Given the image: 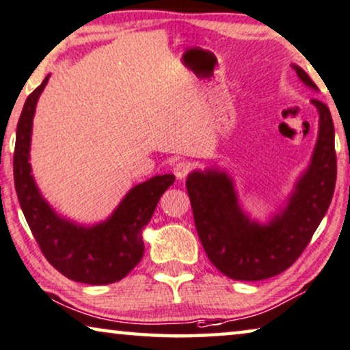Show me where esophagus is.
<instances>
[{
	"mask_svg": "<svg viewBox=\"0 0 350 350\" xmlns=\"http://www.w3.org/2000/svg\"><path fill=\"white\" fill-rule=\"evenodd\" d=\"M191 170V165L189 161H177L174 165V174L177 179H185V176L190 173Z\"/></svg>",
	"mask_w": 350,
	"mask_h": 350,
	"instance_id": "obj_1",
	"label": "esophagus"
}]
</instances>
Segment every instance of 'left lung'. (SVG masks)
<instances>
[{
    "label": "left lung",
    "instance_id": "8db88e82",
    "mask_svg": "<svg viewBox=\"0 0 350 350\" xmlns=\"http://www.w3.org/2000/svg\"><path fill=\"white\" fill-rule=\"evenodd\" d=\"M292 69L311 90L317 86L301 67ZM319 132L308 168L295 182L286 206L267 223L250 218L239 204L232 177L207 168L187 177L198 236L211 262L239 281H259L284 272L304 253L330 206L336 184L335 127L330 109L317 98Z\"/></svg>",
    "mask_w": 350,
    "mask_h": 350
}]
</instances>
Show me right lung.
<instances>
[{
    "label": "right lung",
    "mask_w": 350,
    "mask_h": 350,
    "mask_svg": "<svg viewBox=\"0 0 350 350\" xmlns=\"http://www.w3.org/2000/svg\"><path fill=\"white\" fill-rule=\"evenodd\" d=\"M49 78L50 75H46L42 85L26 98L17 124L14 182L20 207L42 253L58 272L78 283H114L142 260L143 229L152 217L160 196L174 184V176H154L135 185L111 215L97 225H78L58 215L40 195L29 163L36 105Z\"/></svg>",
    "instance_id": "right-lung-1"
}]
</instances>
